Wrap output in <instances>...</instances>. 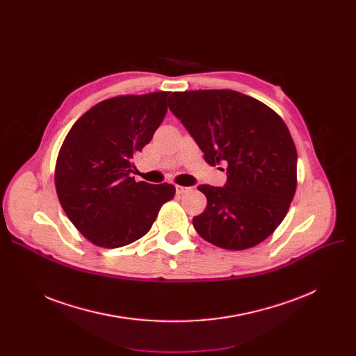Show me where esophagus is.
Wrapping results in <instances>:
<instances>
[{
    "mask_svg": "<svg viewBox=\"0 0 356 356\" xmlns=\"http://www.w3.org/2000/svg\"><path fill=\"white\" fill-rule=\"evenodd\" d=\"M188 192H191V188H186V186H176V193L177 195H184V193H188Z\"/></svg>",
    "mask_w": 356,
    "mask_h": 356,
    "instance_id": "1",
    "label": "esophagus"
}]
</instances>
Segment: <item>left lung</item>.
<instances>
[{
  "label": "left lung",
  "instance_id": "1",
  "mask_svg": "<svg viewBox=\"0 0 356 356\" xmlns=\"http://www.w3.org/2000/svg\"><path fill=\"white\" fill-rule=\"evenodd\" d=\"M168 108L189 131L208 164H228L227 184H200L208 204L193 218L211 244L241 251L268 238L289 212L297 186V152L286 122L231 89L173 92Z\"/></svg>",
  "mask_w": 356,
  "mask_h": 356
}]
</instances>
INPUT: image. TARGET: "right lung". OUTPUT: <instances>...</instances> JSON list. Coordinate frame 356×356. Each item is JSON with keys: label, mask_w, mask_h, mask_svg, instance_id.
Returning <instances> with one entry per match:
<instances>
[{"label": "right lung", "mask_w": 356, "mask_h": 356, "mask_svg": "<svg viewBox=\"0 0 356 356\" xmlns=\"http://www.w3.org/2000/svg\"><path fill=\"white\" fill-rule=\"evenodd\" d=\"M168 93L105 99L73 124L56 161L54 184L70 222L92 244L120 248L152 229L173 184L136 181L133 157L153 138Z\"/></svg>", "instance_id": "add662e5"}]
</instances>
